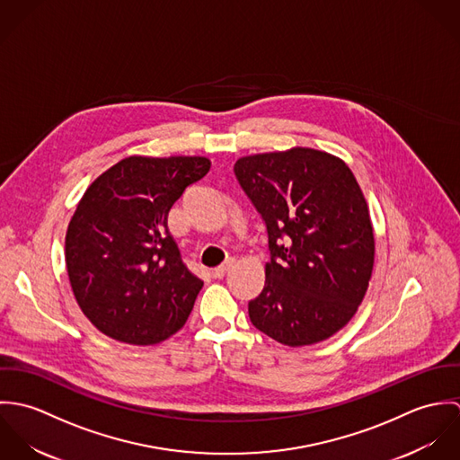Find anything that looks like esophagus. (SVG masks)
<instances>
[{
	"label": "esophagus",
	"mask_w": 460,
	"mask_h": 460,
	"mask_svg": "<svg viewBox=\"0 0 460 460\" xmlns=\"http://www.w3.org/2000/svg\"><path fill=\"white\" fill-rule=\"evenodd\" d=\"M232 265H234V261H226V262L223 263V265H219V267H216L214 270H212V276L214 278H223L230 269H232Z\"/></svg>",
	"instance_id": "34e87169"
}]
</instances>
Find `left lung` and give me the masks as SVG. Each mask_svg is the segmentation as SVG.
I'll use <instances>...</instances> for the list:
<instances>
[{"mask_svg": "<svg viewBox=\"0 0 460 460\" xmlns=\"http://www.w3.org/2000/svg\"><path fill=\"white\" fill-rule=\"evenodd\" d=\"M234 172L267 230L252 324L290 347L332 336L354 317L374 269L370 212L350 168L297 146L241 157Z\"/></svg>", "mask_w": 460, "mask_h": 460, "instance_id": "left-lung-1", "label": "left lung"}]
</instances>
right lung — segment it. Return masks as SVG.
<instances>
[{"label": "right lung", "mask_w": 460, "mask_h": 460, "mask_svg": "<svg viewBox=\"0 0 460 460\" xmlns=\"http://www.w3.org/2000/svg\"><path fill=\"white\" fill-rule=\"evenodd\" d=\"M210 170L207 157L131 155L97 177L66 235L75 301L106 336L159 343L182 328L203 281L181 259L168 212Z\"/></svg>", "instance_id": "obj_1"}]
</instances>
